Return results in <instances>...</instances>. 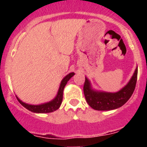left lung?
<instances>
[{"mask_svg":"<svg viewBox=\"0 0 147 147\" xmlns=\"http://www.w3.org/2000/svg\"><path fill=\"white\" fill-rule=\"evenodd\" d=\"M138 66L130 80L123 88L115 93L100 91L92 88L91 83L85 77L84 94L88 105L96 110H112L121 107L129 99L136 88Z\"/></svg>","mask_w":147,"mask_h":147,"instance_id":"obj_1","label":"left lung"}]
</instances>
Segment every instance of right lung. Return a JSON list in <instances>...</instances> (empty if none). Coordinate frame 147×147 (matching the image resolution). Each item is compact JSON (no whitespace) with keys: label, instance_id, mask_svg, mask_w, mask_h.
I'll return each instance as SVG.
<instances>
[{"label":"right lung","instance_id":"right-lung-1","mask_svg":"<svg viewBox=\"0 0 147 147\" xmlns=\"http://www.w3.org/2000/svg\"><path fill=\"white\" fill-rule=\"evenodd\" d=\"M74 74H75L74 72L70 73L62 79V80L61 81L60 85H59V90H58L57 94L55 96V98L51 100V101H50V102L40 104V105H34L22 102L18 96H16L17 98H18V102H20L23 107L26 108L27 110H30L31 112L35 113H47L54 112L57 109H59V107H60L61 104H62V98H63V90H64L65 87L67 82L69 81L70 79Z\"/></svg>","mask_w":147,"mask_h":147}]
</instances>
